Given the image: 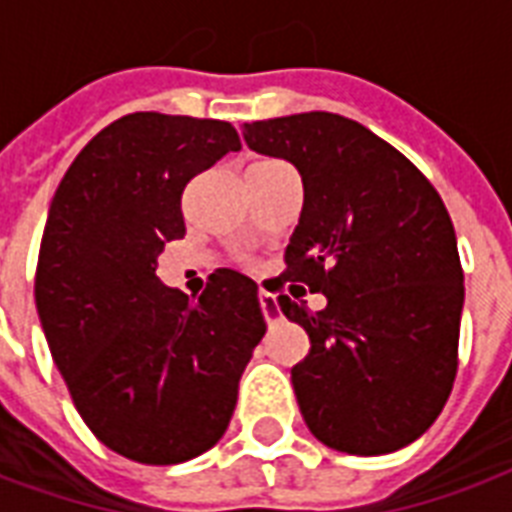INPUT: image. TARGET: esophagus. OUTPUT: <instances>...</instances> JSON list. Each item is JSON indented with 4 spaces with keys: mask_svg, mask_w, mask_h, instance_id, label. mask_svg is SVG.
<instances>
[{
    "mask_svg": "<svg viewBox=\"0 0 512 512\" xmlns=\"http://www.w3.org/2000/svg\"><path fill=\"white\" fill-rule=\"evenodd\" d=\"M260 309H263V317H266L268 323H274L276 314H279V306H276V298L266 290H260Z\"/></svg>",
    "mask_w": 512,
    "mask_h": 512,
    "instance_id": "esophagus-1",
    "label": "esophagus"
}]
</instances>
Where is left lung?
<instances>
[{"label": "left lung", "mask_w": 512, "mask_h": 512, "mask_svg": "<svg viewBox=\"0 0 512 512\" xmlns=\"http://www.w3.org/2000/svg\"><path fill=\"white\" fill-rule=\"evenodd\" d=\"M244 140L304 181L282 282L328 304L279 295V309L312 342L293 366L306 426L350 456L410 445L456 380L464 274L448 208L404 154L339 113L252 121Z\"/></svg>", "instance_id": "obj_1"}]
</instances>
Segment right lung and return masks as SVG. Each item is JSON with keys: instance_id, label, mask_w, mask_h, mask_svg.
I'll list each match as a JSON object with an SVG mask.
<instances>
[{"instance_id": "add662e5", "label": "right lung", "mask_w": 512, "mask_h": 512, "mask_svg": "<svg viewBox=\"0 0 512 512\" xmlns=\"http://www.w3.org/2000/svg\"><path fill=\"white\" fill-rule=\"evenodd\" d=\"M233 124L130 113L97 132L56 189L34 301L75 410L105 448L181 464L214 448L266 333L257 285L233 268L189 301L157 276L187 233L181 195L227 151Z\"/></svg>"}]
</instances>
